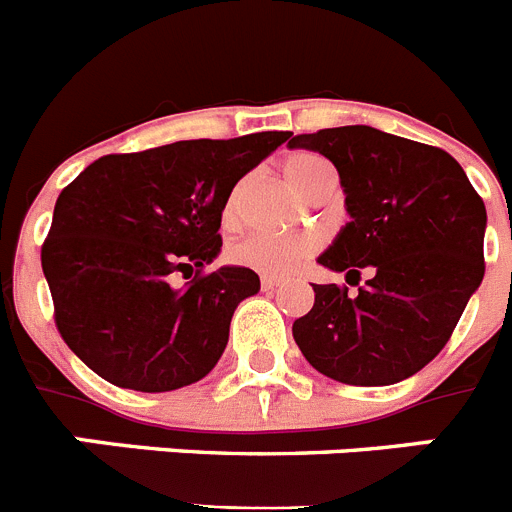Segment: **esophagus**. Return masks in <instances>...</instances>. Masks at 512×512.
Here are the masks:
<instances>
[{
  "label": "esophagus",
  "instance_id": "esophagus-1",
  "mask_svg": "<svg viewBox=\"0 0 512 512\" xmlns=\"http://www.w3.org/2000/svg\"><path fill=\"white\" fill-rule=\"evenodd\" d=\"M277 287H282V279H277V277H261V289H264V292H274V289Z\"/></svg>",
  "mask_w": 512,
  "mask_h": 512
}]
</instances>
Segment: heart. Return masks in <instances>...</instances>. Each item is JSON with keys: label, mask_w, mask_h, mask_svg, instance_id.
<instances>
[{"label": "heart", "mask_w": 512, "mask_h": 512, "mask_svg": "<svg viewBox=\"0 0 512 512\" xmlns=\"http://www.w3.org/2000/svg\"><path fill=\"white\" fill-rule=\"evenodd\" d=\"M284 179L302 200H310L312 194L320 192L325 187H336V174L333 166L325 158L315 156V153H295L284 161ZM241 192L243 184H235L230 194L225 197L223 205V220L233 223L238 217V207H241ZM318 248V241L312 235L305 233H251L241 241H235L228 248V259L238 266L259 271L266 277H284L289 271H295L297 266L305 264L312 253Z\"/></svg>", "instance_id": "obj_1"}]
</instances>
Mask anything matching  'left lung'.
Returning a JSON list of instances; mask_svg holds the SVG:
<instances>
[{
  "label": "left lung",
  "mask_w": 512,
  "mask_h": 512,
  "mask_svg": "<svg viewBox=\"0 0 512 512\" xmlns=\"http://www.w3.org/2000/svg\"><path fill=\"white\" fill-rule=\"evenodd\" d=\"M289 148L338 169L351 215L318 264L348 287L312 284L315 305L292 336L320 374L356 387L413 377L454 333L485 277V202L456 158L369 125L295 135Z\"/></svg>",
  "instance_id": "obj_1"
}]
</instances>
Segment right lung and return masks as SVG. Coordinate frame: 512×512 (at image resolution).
Masks as SVG:
<instances>
[{
    "instance_id": "right-lung-1",
    "label": "right lung",
    "mask_w": 512,
    "mask_h": 512,
    "mask_svg": "<svg viewBox=\"0 0 512 512\" xmlns=\"http://www.w3.org/2000/svg\"><path fill=\"white\" fill-rule=\"evenodd\" d=\"M292 133L97 158L58 194L40 261L58 333L107 382L171 392L200 382L228 346L238 302L261 289L246 266L212 264L230 189ZM190 282L176 288L173 277Z\"/></svg>"
}]
</instances>
